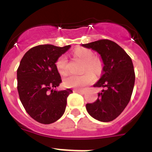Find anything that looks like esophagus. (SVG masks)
Masks as SVG:
<instances>
[{"instance_id":"1","label":"esophagus","mask_w":152,"mask_h":152,"mask_svg":"<svg viewBox=\"0 0 152 152\" xmlns=\"http://www.w3.org/2000/svg\"><path fill=\"white\" fill-rule=\"evenodd\" d=\"M74 92H77V93H80V94H85V91H83V90H79V89H74L73 90Z\"/></svg>"}]
</instances>
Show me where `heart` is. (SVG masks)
Masks as SVG:
<instances>
[{"mask_svg":"<svg viewBox=\"0 0 152 152\" xmlns=\"http://www.w3.org/2000/svg\"><path fill=\"white\" fill-rule=\"evenodd\" d=\"M75 57L79 58L83 62V71H90L99 73L101 70L102 64L98 58L94 57V53L91 50L86 48H78L74 51ZM57 70L61 74H65L68 71V59L66 55H61L56 61L55 63ZM95 80V75L87 72L83 75H69L64 79V85L67 88H85L86 86L92 83Z\"/></svg>","mask_w":152,"mask_h":152,"instance_id":"b5f03b06","label":"heart"}]
</instances>
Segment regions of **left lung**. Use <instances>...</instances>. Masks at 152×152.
Wrapping results in <instances>:
<instances>
[{
	"label": "left lung",
	"mask_w": 152,
	"mask_h": 152,
	"mask_svg": "<svg viewBox=\"0 0 152 152\" xmlns=\"http://www.w3.org/2000/svg\"><path fill=\"white\" fill-rule=\"evenodd\" d=\"M83 46L101 55L103 72L95 88H104L98 99L88 103L86 109L91 117L109 122L118 118L129 102L135 83V72L131 57L120 46L108 39H100Z\"/></svg>",
	"instance_id": "8db88e82"
}]
</instances>
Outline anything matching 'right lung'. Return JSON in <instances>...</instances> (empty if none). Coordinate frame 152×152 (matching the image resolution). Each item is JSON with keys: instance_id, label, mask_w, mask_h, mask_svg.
Segmentation results:
<instances>
[{"instance_id": "add662e5", "label": "right lung", "mask_w": 152, "mask_h": 152, "mask_svg": "<svg viewBox=\"0 0 152 152\" xmlns=\"http://www.w3.org/2000/svg\"><path fill=\"white\" fill-rule=\"evenodd\" d=\"M71 47L39 45L27 51L17 69V90L27 113L42 124L55 122L64 113L72 91L53 90L61 83L55 63Z\"/></svg>"}]
</instances>
